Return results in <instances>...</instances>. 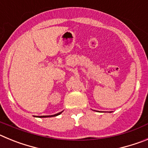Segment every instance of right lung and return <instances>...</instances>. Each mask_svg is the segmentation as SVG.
I'll return each mask as SVG.
<instances>
[{"label":"right lung","mask_w":148,"mask_h":148,"mask_svg":"<svg viewBox=\"0 0 148 148\" xmlns=\"http://www.w3.org/2000/svg\"><path fill=\"white\" fill-rule=\"evenodd\" d=\"M62 112L63 111H61V112H60V113H56V114H55V115H51V116H35V117H38V118H47V117H53V116H58V115L61 114Z\"/></svg>","instance_id":"1"}]
</instances>
